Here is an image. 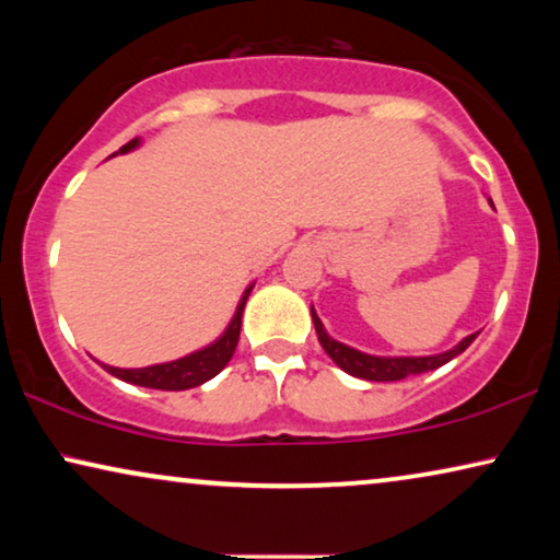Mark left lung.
Here are the masks:
<instances>
[{"label": "left lung", "mask_w": 560, "mask_h": 560, "mask_svg": "<svg viewBox=\"0 0 560 560\" xmlns=\"http://www.w3.org/2000/svg\"><path fill=\"white\" fill-rule=\"evenodd\" d=\"M492 203V201H489ZM494 206V203H492ZM311 318H313V326H316V334H318V341L320 347L328 357L334 359L336 366H341L343 372L351 374V377H359V380H370V382H397V380H405V377H412V374H423V372H431V370H439L451 359L462 354L466 351V347L477 339V334H469L466 339H462L456 343L454 349L448 351H441V354H428V357H374V354H366V351H359L354 347H347V343L336 341L334 336H328V331L320 324L318 313L313 311L311 305Z\"/></svg>", "instance_id": "obj_1"}]
</instances>
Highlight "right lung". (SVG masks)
Returning a JSON list of instances; mask_svg holds the SVG:
<instances>
[{
  "label": "right lung",
  "instance_id": "1",
  "mask_svg": "<svg viewBox=\"0 0 560 560\" xmlns=\"http://www.w3.org/2000/svg\"><path fill=\"white\" fill-rule=\"evenodd\" d=\"M140 137L129 140L125 148H119L121 155L125 152H132L140 148ZM117 155V152H114ZM255 288V282L247 285L244 290L240 303H236V311L229 326L224 328V334L219 339H213L209 347L194 351V354H186L175 362H163V364H152V366H140V370H121V366H112V364H102L106 372L114 374V377L129 382V385H140V387H150V389H167V393H180V389H190L203 385L211 377L224 370L229 364V359L234 357L236 343H240V328H242V313L244 305H247V298Z\"/></svg>",
  "mask_w": 560,
  "mask_h": 560
}]
</instances>
